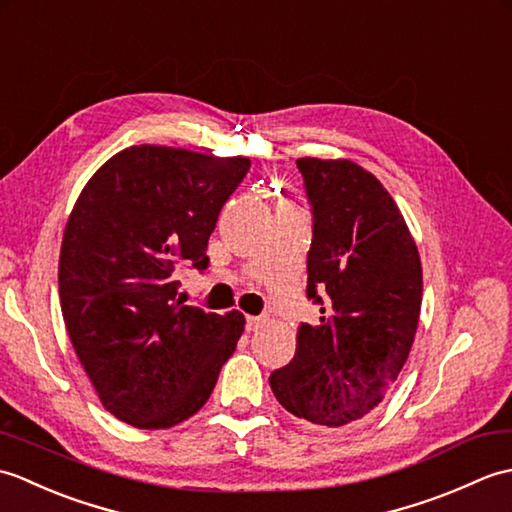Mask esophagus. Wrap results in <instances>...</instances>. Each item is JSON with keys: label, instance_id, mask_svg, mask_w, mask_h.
Here are the masks:
<instances>
[{"label": "esophagus", "instance_id": "esophagus-1", "mask_svg": "<svg viewBox=\"0 0 512 512\" xmlns=\"http://www.w3.org/2000/svg\"><path fill=\"white\" fill-rule=\"evenodd\" d=\"M264 323H266V317H246V328H248L250 332L259 330Z\"/></svg>", "mask_w": 512, "mask_h": 512}]
</instances>
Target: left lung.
<instances>
[{
    "mask_svg": "<svg viewBox=\"0 0 512 512\" xmlns=\"http://www.w3.org/2000/svg\"><path fill=\"white\" fill-rule=\"evenodd\" d=\"M312 206L308 299L295 358L270 374L279 405L325 427L372 413L396 383L416 336L422 266L400 209L352 160L299 158Z\"/></svg>",
    "mask_w": 512,
    "mask_h": 512,
    "instance_id": "1",
    "label": "left lung"
}]
</instances>
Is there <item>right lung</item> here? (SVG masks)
<instances>
[{
    "label": "right lung",
    "mask_w": 512,
    "mask_h": 512,
    "mask_svg": "<svg viewBox=\"0 0 512 512\" xmlns=\"http://www.w3.org/2000/svg\"><path fill=\"white\" fill-rule=\"evenodd\" d=\"M248 158L138 145L85 184L65 224V328L103 407L169 429L204 407L244 332V314L184 306L176 273L209 266L206 244Z\"/></svg>",
    "instance_id": "right-lung-1"
}]
</instances>
